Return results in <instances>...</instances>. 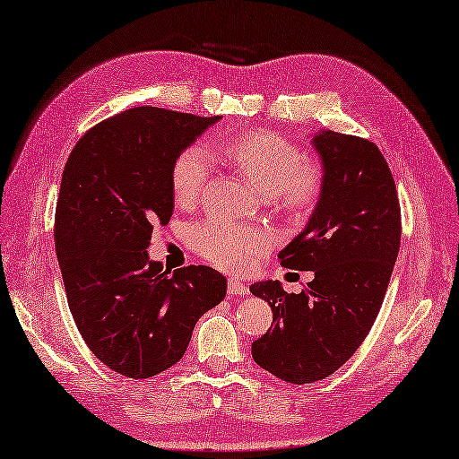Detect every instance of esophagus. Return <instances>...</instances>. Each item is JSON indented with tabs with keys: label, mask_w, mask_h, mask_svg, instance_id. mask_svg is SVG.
<instances>
[{
	"label": "esophagus",
	"mask_w": 459,
	"mask_h": 459,
	"mask_svg": "<svg viewBox=\"0 0 459 459\" xmlns=\"http://www.w3.org/2000/svg\"><path fill=\"white\" fill-rule=\"evenodd\" d=\"M228 292L231 296H241V294H247V286H245L243 282L236 281V278H230L228 281Z\"/></svg>",
	"instance_id": "34e87169"
}]
</instances>
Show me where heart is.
Returning <instances> with one entry per match:
<instances>
[{
  "instance_id": "1",
  "label": "heart",
  "mask_w": 459,
  "mask_h": 459,
  "mask_svg": "<svg viewBox=\"0 0 459 459\" xmlns=\"http://www.w3.org/2000/svg\"><path fill=\"white\" fill-rule=\"evenodd\" d=\"M214 153L255 183L276 210L301 212L319 195L323 171L314 160H304L294 142L268 130H249L214 143ZM212 171L210 155L191 145L177 155L171 167V191L177 204L193 206L203 196ZM200 256L223 271L243 273L266 251V238L253 228L206 220L191 233Z\"/></svg>"
}]
</instances>
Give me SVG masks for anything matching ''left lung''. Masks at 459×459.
Segmentation results:
<instances>
[{
  "mask_svg": "<svg viewBox=\"0 0 459 459\" xmlns=\"http://www.w3.org/2000/svg\"><path fill=\"white\" fill-rule=\"evenodd\" d=\"M317 206L278 253L284 268L314 271L299 294L251 284L273 307V325L251 344L253 360L288 384H311L351 359L370 333L399 253L401 208L394 175L370 140L321 130Z\"/></svg>",
  "mask_w": 459,
  "mask_h": 459,
  "instance_id": "1",
  "label": "left lung"
}]
</instances>
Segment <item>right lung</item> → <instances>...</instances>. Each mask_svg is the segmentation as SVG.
<instances>
[{
    "label": "right lung",
    "mask_w": 459,
    "mask_h": 459,
    "mask_svg": "<svg viewBox=\"0 0 459 459\" xmlns=\"http://www.w3.org/2000/svg\"><path fill=\"white\" fill-rule=\"evenodd\" d=\"M220 117L136 107L87 130L62 173L54 241L77 329L97 359L143 379L183 359L196 321L226 298L204 264L163 271L148 247L173 214L171 167Z\"/></svg>",
    "instance_id": "add662e5"
}]
</instances>
